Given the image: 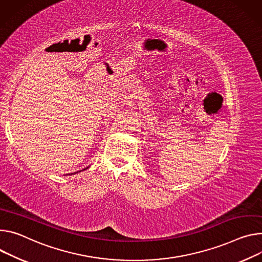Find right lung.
<instances>
[{"label": "right lung", "mask_w": 262, "mask_h": 262, "mask_svg": "<svg viewBox=\"0 0 262 262\" xmlns=\"http://www.w3.org/2000/svg\"><path fill=\"white\" fill-rule=\"evenodd\" d=\"M85 169H86V168H85ZM71 174H73V173H71Z\"/></svg>", "instance_id": "add662e5"}]
</instances>
